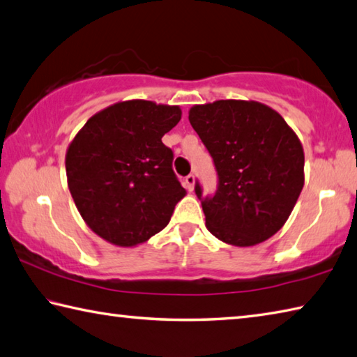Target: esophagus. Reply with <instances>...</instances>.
I'll return each mask as SVG.
<instances>
[{"instance_id":"esophagus-1","label":"esophagus","mask_w":357,"mask_h":357,"mask_svg":"<svg viewBox=\"0 0 357 357\" xmlns=\"http://www.w3.org/2000/svg\"><path fill=\"white\" fill-rule=\"evenodd\" d=\"M185 187H187V189H189L190 192L193 190V187H195V176H193L192 173L187 174V176H185Z\"/></svg>"}]
</instances>
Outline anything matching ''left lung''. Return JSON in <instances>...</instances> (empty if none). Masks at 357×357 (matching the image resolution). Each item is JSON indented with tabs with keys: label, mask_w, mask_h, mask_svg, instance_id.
Masks as SVG:
<instances>
[{
	"label": "left lung",
	"mask_w": 357,
	"mask_h": 357,
	"mask_svg": "<svg viewBox=\"0 0 357 357\" xmlns=\"http://www.w3.org/2000/svg\"><path fill=\"white\" fill-rule=\"evenodd\" d=\"M189 120L218 176L212 197H203L195 184L211 234L236 246L276 234L304 185L303 146L286 120L268 106L242 100L193 106Z\"/></svg>",
	"instance_id": "obj_1"
}]
</instances>
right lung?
Listing matches in <instances>:
<instances>
[{
    "instance_id": "obj_1",
    "label": "right lung",
    "mask_w": 357,
    "mask_h": 357,
    "mask_svg": "<svg viewBox=\"0 0 357 357\" xmlns=\"http://www.w3.org/2000/svg\"><path fill=\"white\" fill-rule=\"evenodd\" d=\"M179 120L178 106L131 100L102 109L76 134L66 156L68 189L95 234L134 246L170 222L185 189L162 137Z\"/></svg>"
}]
</instances>
